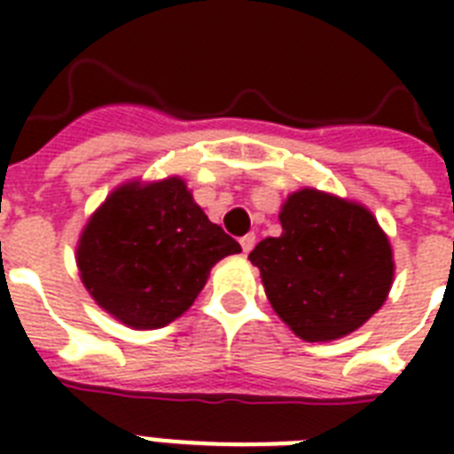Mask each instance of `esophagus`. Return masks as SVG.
I'll return each mask as SVG.
<instances>
[{
	"label": "esophagus",
	"mask_w": 454,
	"mask_h": 454,
	"mask_svg": "<svg viewBox=\"0 0 454 454\" xmlns=\"http://www.w3.org/2000/svg\"><path fill=\"white\" fill-rule=\"evenodd\" d=\"M254 242H256V235L254 233L242 235V238H240L242 252H245V254H249V252H252V247H254Z\"/></svg>",
	"instance_id": "1"
}]
</instances>
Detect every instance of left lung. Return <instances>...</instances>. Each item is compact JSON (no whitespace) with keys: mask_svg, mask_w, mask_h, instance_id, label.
Here are the masks:
<instances>
[{"mask_svg":"<svg viewBox=\"0 0 454 454\" xmlns=\"http://www.w3.org/2000/svg\"><path fill=\"white\" fill-rule=\"evenodd\" d=\"M278 238L252 249L263 290L303 341L351 334L381 309L394 285V249L360 202L301 188L280 207Z\"/></svg>","mask_w":454,"mask_h":454,"instance_id":"obj_1","label":"left lung"}]
</instances>
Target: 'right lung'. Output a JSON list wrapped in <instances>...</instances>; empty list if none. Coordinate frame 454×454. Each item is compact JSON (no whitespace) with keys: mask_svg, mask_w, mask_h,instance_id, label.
Here are the masks:
<instances>
[{"mask_svg":"<svg viewBox=\"0 0 454 454\" xmlns=\"http://www.w3.org/2000/svg\"><path fill=\"white\" fill-rule=\"evenodd\" d=\"M240 245L212 223L181 176L127 181L89 216L77 269L106 313L134 330L184 316L209 270Z\"/></svg>","mask_w":454,"mask_h":454,"instance_id":"right-lung-1","label":"right lung"}]
</instances>
